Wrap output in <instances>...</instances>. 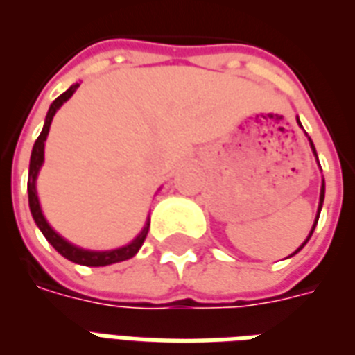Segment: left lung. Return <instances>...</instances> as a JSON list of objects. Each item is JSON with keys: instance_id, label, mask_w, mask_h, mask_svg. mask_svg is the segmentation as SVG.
I'll return each instance as SVG.
<instances>
[{"instance_id": "1", "label": "left lung", "mask_w": 355, "mask_h": 355, "mask_svg": "<svg viewBox=\"0 0 355 355\" xmlns=\"http://www.w3.org/2000/svg\"><path fill=\"white\" fill-rule=\"evenodd\" d=\"M297 123H300V121H297ZM300 127H301V125H300ZM309 142H311V148H313V153H314V155H316V149H314V144H313V140H311V138H309ZM316 159H318V157H316ZM324 193H326V185H324V181H322V191H320V204H318V215H316V220H314L313 230H311V234H309V238H311V236H313L314 228H316V223H318L320 211H322V204H324ZM309 238H307V241H309ZM307 241H305V243H307ZM305 243L301 245V247H300V249H297V250L303 249V247H305ZM297 250H295V252H297Z\"/></svg>"}]
</instances>
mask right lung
<instances>
[{
  "mask_svg": "<svg viewBox=\"0 0 355 355\" xmlns=\"http://www.w3.org/2000/svg\"><path fill=\"white\" fill-rule=\"evenodd\" d=\"M78 84H74L67 89L65 93H61L60 97L55 98L54 103L50 105V110L46 114V119H44V127H42L41 135L33 144V151H31V159H29V178H28V198H29V209H31V215H33V220L35 225L41 228V232L44 234V238L48 239V243L52 245L61 257H65L67 260H71L74 263H80V266H92V268H98V266H110V263L123 262V260H129L137 254L140 247H142L144 239L148 236L149 223L144 226V230L137 236V239H132L129 245L125 247H119V249L112 250H86L80 249L76 245L69 243L67 239H63L58 234V232L48 225L46 218L41 211V204H39V198H37V189H35V180L39 170L42 166V161H44V142H46L48 130H50V123L54 119L55 112L60 110V106L71 98L74 92H76Z\"/></svg>",
  "mask_w": 355,
  "mask_h": 355,
  "instance_id": "add662e5",
  "label": "right lung"
}]
</instances>
